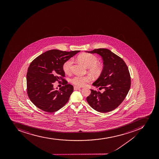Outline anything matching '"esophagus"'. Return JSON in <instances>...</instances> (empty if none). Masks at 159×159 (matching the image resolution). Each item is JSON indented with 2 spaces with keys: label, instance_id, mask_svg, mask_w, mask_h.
<instances>
[{
  "label": "esophagus",
  "instance_id": "obj_1",
  "mask_svg": "<svg viewBox=\"0 0 159 159\" xmlns=\"http://www.w3.org/2000/svg\"><path fill=\"white\" fill-rule=\"evenodd\" d=\"M81 89L80 87H78V86H74V89L75 90H78V89Z\"/></svg>",
  "mask_w": 159,
  "mask_h": 159
}]
</instances>
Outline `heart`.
<instances>
[{
  "label": "heart",
  "instance_id": "b5f03b06",
  "mask_svg": "<svg viewBox=\"0 0 159 159\" xmlns=\"http://www.w3.org/2000/svg\"><path fill=\"white\" fill-rule=\"evenodd\" d=\"M79 60L84 64L87 68H89V71L94 76H100L103 71V66L99 64L98 58L96 55L90 53H83L78 57ZM73 63V59H68L63 63L64 72L66 74L70 73ZM91 80L89 76H80L75 75L70 79V82L75 85L83 86Z\"/></svg>",
  "mask_w": 159,
  "mask_h": 159
}]
</instances>
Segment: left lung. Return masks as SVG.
Returning a JSON list of instances; mask_svg holds the SVG:
<instances>
[{
    "label": "left lung",
    "mask_w": 159,
    "mask_h": 159,
    "mask_svg": "<svg viewBox=\"0 0 159 159\" xmlns=\"http://www.w3.org/2000/svg\"><path fill=\"white\" fill-rule=\"evenodd\" d=\"M86 52L98 54L102 57L103 71L93 85L105 89L103 93L91 89V93L86 98L87 102L99 112L112 111L125 100L131 87L128 66L121 58L107 49Z\"/></svg>",
    "instance_id": "8db88e82"
}]
</instances>
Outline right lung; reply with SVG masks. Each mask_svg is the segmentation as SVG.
Listing matches in <instances>:
<instances>
[{"label": "right lung", "instance_id": "1", "mask_svg": "<svg viewBox=\"0 0 159 159\" xmlns=\"http://www.w3.org/2000/svg\"><path fill=\"white\" fill-rule=\"evenodd\" d=\"M80 51L66 52L57 49L47 51L35 58L27 73V92L32 103L47 112L53 113L63 107L74 90L72 85L63 79V63ZM64 81L57 90L53 88L56 80Z\"/></svg>", "mask_w": 159, "mask_h": 159}]
</instances>
